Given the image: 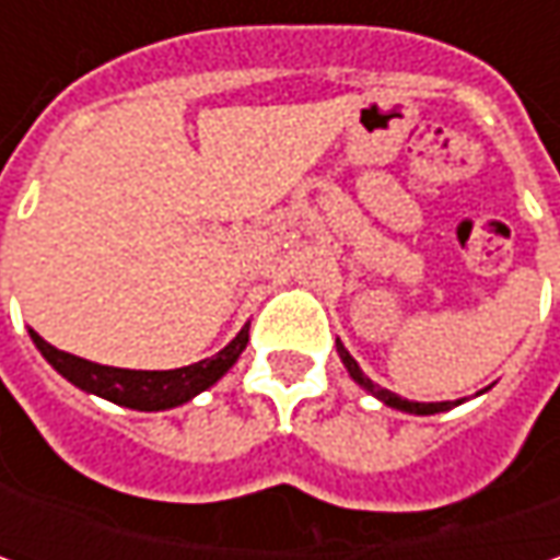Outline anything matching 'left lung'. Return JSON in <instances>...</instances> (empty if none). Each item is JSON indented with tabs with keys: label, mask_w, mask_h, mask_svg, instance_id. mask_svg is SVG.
<instances>
[{
	"label": "left lung",
	"mask_w": 560,
	"mask_h": 560,
	"mask_svg": "<svg viewBox=\"0 0 560 560\" xmlns=\"http://www.w3.org/2000/svg\"><path fill=\"white\" fill-rule=\"evenodd\" d=\"M336 352L342 358V364L349 368V374L355 380L358 386H364L371 396H376L383 405H389V408H398V411H408V415H440V411H448L452 408V401H408V398L396 396V393H389V389H383V386H376L371 376L361 374V368H358V361L349 352H346V346L336 339ZM455 405H462V401H455Z\"/></svg>",
	"instance_id": "left-lung-1"
}]
</instances>
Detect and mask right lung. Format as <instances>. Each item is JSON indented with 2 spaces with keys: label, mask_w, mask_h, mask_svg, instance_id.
<instances>
[{
  "label": "right lung",
  "mask_w": 560,
  "mask_h": 560,
  "mask_svg": "<svg viewBox=\"0 0 560 560\" xmlns=\"http://www.w3.org/2000/svg\"><path fill=\"white\" fill-rule=\"evenodd\" d=\"M31 339L55 371L65 380H71L74 386H80L83 393L108 398V401L133 408V411H167V408H177L192 396L205 393L208 386H214L236 364V358L243 355L248 342V324L218 355L196 361L189 368H177V371L108 368V364H96V361H86V358L68 355V352L55 349L36 330H31Z\"/></svg>",
  "instance_id": "obj_1"
}]
</instances>
